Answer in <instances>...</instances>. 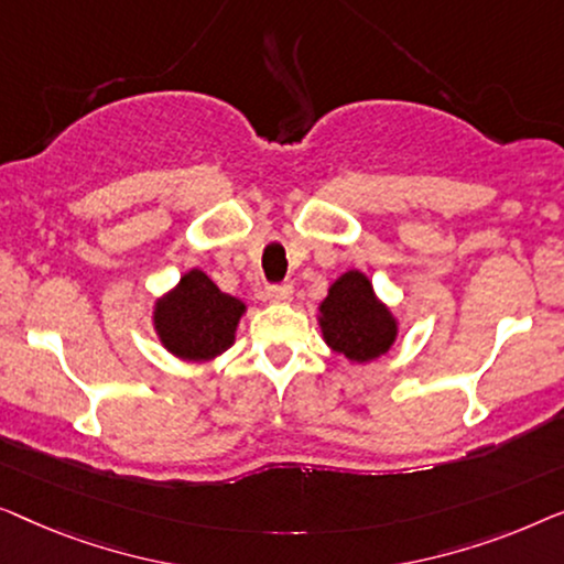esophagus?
<instances>
[{"instance_id":"1","label":"esophagus","mask_w":564,"mask_h":564,"mask_svg":"<svg viewBox=\"0 0 564 564\" xmlns=\"http://www.w3.org/2000/svg\"><path fill=\"white\" fill-rule=\"evenodd\" d=\"M265 299L273 304H289L293 299V285L291 283H271L265 285Z\"/></svg>"}]
</instances>
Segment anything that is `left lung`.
<instances>
[{"mask_svg": "<svg viewBox=\"0 0 564 564\" xmlns=\"http://www.w3.org/2000/svg\"><path fill=\"white\" fill-rule=\"evenodd\" d=\"M319 327L332 350L350 362H370L391 350L399 322L380 304L368 275L347 271L319 304Z\"/></svg>", "mask_w": 564, "mask_h": 564, "instance_id": "obj_1", "label": "left lung"}]
</instances>
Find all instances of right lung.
Masks as SVG:
<instances>
[{"mask_svg": "<svg viewBox=\"0 0 564 564\" xmlns=\"http://www.w3.org/2000/svg\"><path fill=\"white\" fill-rule=\"evenodd\" d=\"M242 314L240 299L221 293L209 275L194 268L181 275L176 289L155 301L153 324L171 355L206 362L232 347Z\"/></svg>", "mask_w": 564, "mask_h": 564, "instance_id": "add662e5", "label": "right lung"}]
</instances>
